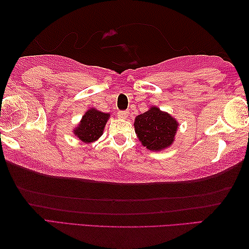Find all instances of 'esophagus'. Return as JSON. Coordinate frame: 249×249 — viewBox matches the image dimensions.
Instances as JSON below:
<instances>
[{
	"label": "esophagus",
	"mask_w": 249,
	"mask_h": 249,
	"mask_svg": "<svg viewBox=\"0 0 249 249\" xmlns=\"http://www.w3.org/2000/svg\"><path fill=\"white\" fill-rule=\"evenodd\" d=\"M129 112L128 111H119L118 112V117L121 118V119H125V118H128Z\"/></svg>",
	"instance_id": "34e87169"
}]
</instances>
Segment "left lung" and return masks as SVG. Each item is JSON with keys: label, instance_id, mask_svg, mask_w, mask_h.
I'll return each instance as SVG.
<instances>
[{"label": "left lung", "instance_id": "1", "mask_svg": "<svg viewBox=\"0 0 249 249\" xmlns=\"http://www.w3.org/2000/svg\"><path fill=\"white\" fill-rule=\"evenodd\" d=\"M134 130L141 144L151 151H163L173 144L178 122L170 113L151 106L134 118Z\"/></svg>", "mask_w": 249, "mask_h": 249}]
</instances>
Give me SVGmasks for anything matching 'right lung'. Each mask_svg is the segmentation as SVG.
Segmentation results:
<instances>
[{
    "mask_svg": "<svg viewBox=\"0 0 249 249\" xmlns=\"http://www.w3.org/2000/svg\"><path fill=\"white\" fill-rule=\"evenodd\" d=\"M109 118L108 112H103L96 108L88 109L79 124L72 129V133L84 143H92L103 136Z\"/></svg>",
    "mask_w": 249,
    "mask_h": 249,
    "instance_id": "add662e5",
    "label": "right lung"
}]
</instances>
